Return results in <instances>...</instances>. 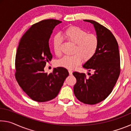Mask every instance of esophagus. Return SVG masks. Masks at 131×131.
Masks as SVG:
<instances>
[{
  "instance_id": "1",
  "label": "esophagus",
  "mask_w": 131,
  "mask_h": 131,
  "mask_svg": "<svg viewBox=\"0 0 131 131\" xmlns=\"http://www.w3.org/2000/svg\"><path fill=\"white\" fill-rule=\"evenodd\" d=\"M69 74H72V72H73V70L72 69H69Z\"/></svg>"
}]
</instances>
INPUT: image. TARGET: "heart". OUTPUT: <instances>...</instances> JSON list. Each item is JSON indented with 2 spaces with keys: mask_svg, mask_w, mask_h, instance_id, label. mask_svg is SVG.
<instances>
[{
  "mask_svg": "<svg viewBox=\"0 0 131 131\" xmlns=\"http://www.w3.org/2000/svg\"><path fill=\"white\" fill-rule=\"evenodd\" d=\"M63 37L74 44L73 54L65 56L57 62L58 65L62 67L74 69L79 65L83 59L90 60L94 56L99 46L98 37L94 34H88L87 31L76 26H72L63 31ZM61 40L55 37L53 41V48L57 55L61 54Z\"/></svg>",
  "mask_w": 131,
  "mask_h": 131,
  "instance_id": "heart-1",
  "label": "heart"
}]
</instances>
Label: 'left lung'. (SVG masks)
Returning <instances> with one entry per match:
<instances>
[{
    "mask_svg": "<svg viewBox=\"0 0 131 131\" xmlns=\"http://www.w3.org/2000/svg\"><path fill=\"white\" fill-rule=\"evenodd\" d=\"M92 24L99 40L96 54L83 65V68L94 74L77 72L73 73L77 80L74 94L79 101L88 105H95L103 101L112 92L121 72L118 46L111 31L92 20L85 19Z\"/></svg>",
    "mask_w": 131,
    "mask_h": 131,
    "instance_id": "1",
    "label": "left lung"
}]
</instances>
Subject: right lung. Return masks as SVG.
Returning a JSON list of instances; mask_svg holds the SVG:
<instances>
[{
  "instance_id": "1",
  "label": "right lung",
  "mask_w": 131,
  "mask_h": 131,
  "mask_svg": "<svg viewBox=\"0 0 131 131\" xmlns=\"http://www.w3.org/2000/svg\"><path fill=\"white\" fill-rule=\"evenodd\" d=\"M61 21L44 19L34 24L23 35L17 49L15 77L23 90L33 101L38 102L56 97L69 76L63 67L44 73L46 63L52 59L49 39L55 26Z\"/></svg>"
}]
</instances>
